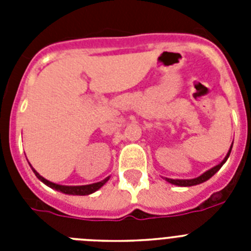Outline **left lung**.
Wrapping results in <instances>:
<instances>
[{
	"label": "left lung",
	"instance_id": "left-lung-1",
	"mask_svg": "<svg viewBox=\"0 0 251 251\" xmlns=\"http://www.w3.org/2000/svg\"><path fill=\"white\" fill-rule=\"evenodd\" d=\"M231 148H232V145H231V147H230V151H229V153H227V156H226L225 158H224V161L221 162L220 165L215 166V167H212L211 170L206 171L205 174L201 175L200 177H197V178H192V179H171V178H167V181L170 183H174V185H177V186H183V187H186V186L199 185V183L205 182V181H207L208 178H211V177L214 176L215 174H216L217 171L220 170L221 166H223L224 163H225V162L227 161V158H229V156H230V152H231Z\"/></svg>",
	"mask_w": 251,
	"mask_h": 251
}]
</instances>
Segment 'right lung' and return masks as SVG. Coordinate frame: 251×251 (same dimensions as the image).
Masks as SVG:
<instances>
[{"label": "right lung", "mask_w": 251, "mask_h": 251, "mask_svg": "<svg viewBox=\"0 0 251 251\" xmlns=\"http://www.w3.org/2000/svg\"><path fill=\"white\" fill-rule=\"evenodd\" d=\"M32 171H34V174L36 175L37 178H39L40 181H43V182L45 183V185H48L49 187L54 188V190H57V191L63 192V194H66V195H80V196H83V195L93 194V192H95L97 190H99V188H100L101 186H103L108 179H109V177H106V178L103 179L101 182H97V183H93V185H85V186H61V185H56V183L50 182V181L44 178L43 176H40L34 168H32Z\"/></svg>", "instance_id": "add662e5"}]
</instances>
